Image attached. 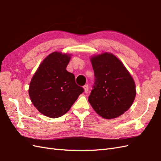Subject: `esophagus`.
<instances>
[{
  "label": "esophagus",
  "mask_w": 161,
  "mask_h": 161,
  "mask_svg": "<svg viewBox=\"0 0 161 161\" xmlns=\"http://www.w3.org/2000/svg\"><path fill=\"white\" fill-rule=\"evenodd\" d=\"M84 92H86V93L88 92V85L86 84V85L84 86Z\"/></svg>",
  "instance_id": "obj_1"
}]
</instances>
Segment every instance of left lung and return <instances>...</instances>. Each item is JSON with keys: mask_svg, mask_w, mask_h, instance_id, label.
I'll return each instance as SVG.
<instances>
[{"mask_svg": "<svg viewBox=\"0 0 161 161\" xmlns=\"http://www.w3.org/2000/svg\"><path fill=\"white\" fill-rule=\"evenodd\" d=\"M94 84L88 101L104 119L121 115L130 108L136 97L135 82L118 58L104 53L91 58Z\"/></svg>", "mask_w": 161, "mask_h": 161, "instance_id": "1", "label": "left lung"}]
</instances>
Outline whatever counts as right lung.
<instances>
[{"label":"right lung","mask_w":161,"mask_h":161,"mask_svg":"<svg viewBox=\"0 0 161 161\" xmlns=\"http://www.w3.org/2000/svg\"><path fill=\"white\" fill-rule=\"evenodd\" d=\"M70 58V54L60 52L50 54L31 78L29 87L30 99L45 116L61 117L84 92V88L76 84L75 75L66 70Z\"/></svg>","instance_id":"obj_1"}]
</instances>
